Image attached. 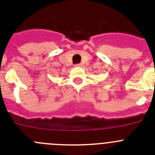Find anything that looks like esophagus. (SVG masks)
Returning a JSON list of instances; mask_svg holds the SVG:
<instances>
[{"mask_svg": "<svg viewBox=\"0 0 155 155\" xmlns=\"http://www.w3.org/2000/svg\"><path fill=\"white\" fill-rule=\"evenodd\" d=\"M81 64H75V67H81Z\"/></svg>", "mask_w": 155, "mask_h": 155, "instance_id": "esophagus-1", "label": "esophagus"}]
</instances>
